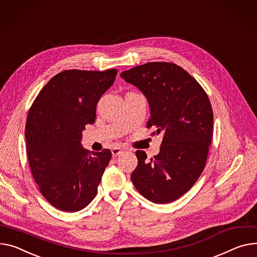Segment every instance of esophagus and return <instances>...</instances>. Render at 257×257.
<instances>
[{
  "label": "esophagus",
  "instance_id": "esophagus-1",
  "mask_svg": "<svg viewBox=\"0 0 257 257\" xmlns=\"http://www.w3.org/2000/svg\"><path fill=\"white\" fill-rule=\"evenodd\" d=\"M123 152H124V150H123L122 148H119V147H115V148H113V149L111 150L112 157H116V156H118L119 154L123 153Z\"/></svg>",
  "mask_w": 257,
  "mask_h": 257
}]
</instances>
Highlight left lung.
Wrapping results in <instances>:
<instances>
[{"label": "left lung", "mask_w": 257, "mask_h": 257, "mask_svg": "<svg viewBox=\"0 0 257 257\" xmlns=\"http://www.w3.org/2000/svg\"><path fill=\"white\" fill-rule=\"evenodd\" d=\"M147 97L151 109L147 128L163 132L160 152L150 160L136 151L139 163L131 174L134 187L155 203L184 195L206 166L213 135V109L197 80L169 62H151L121 73Z\"/></svg>", "instance_id": "left-lung-1"}]
</instances>
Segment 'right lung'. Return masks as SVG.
I'll return each instance as SVG.
<instances>
[{
  "instance_id": "1",
  "label": "right lung",
  "mask_w": 257,
  "mask_h": 257,
  "mask_svg": "<svg viewBox=\"0 0 257 257\" xmlns=\"http://www.w3.org/2000/svg\"><path fill=\"white\" fill-rule=\"evenodd\" d=\"M116 73L62 71L44 85L29 110L25 136L31 173L41 194L58 210L80 211L97 194L111 152L83 149L81 131L95 123L98 101Z\"/></svg>"
}]
</instances>
